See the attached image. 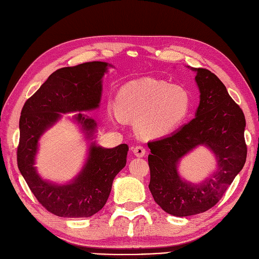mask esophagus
Segmentation results:
<instances>
[{"label":"esophagus","mask_w":259,"mask_h":259,"mask_svg":"<svg viewBox=\"0 0 259 259\" xmlns=\"http://www.w3.org/2000/svg\"><path fill=\"white\" fill-rule=\"evenodd\" d=\"M133 152H134V154L138 156V158H143V156L146 154V149L143 146H136L133 148Z\"/></svg>","instance_id":"34e87169"}]
</instances>
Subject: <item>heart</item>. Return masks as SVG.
<instances>
[{
	"mask_svg": "<svg viewBox=\"0 0 259 259\" xmlns=\"http://www.w3.org/2000/svg\"><path fill=\"white\" fill-rule=\"evenodd\" d=\"M191 97L180 86L143 79L123 85L116 103L109 105V113L117 123L137 120V131L145 137L155 138L170 134L190 113Z\"/></svg>",
	"mask_w": 259,
	"mask_h": 259,
	"instance_id": "heart-1",
	"label": "heart"
}]
</instances>
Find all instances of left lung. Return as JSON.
<instances>
[{
    "label": "left lung",
    "mask_w": 259,
    "mask_h": 259,
    "mask_svg": "<svg viewBox=\"0 0 259 259\" xmlns=\"http://www.w3.org/2000/svg\"><path fill=\"white\" fill-rule=\"evenodd\" d=\"M197 72L200 104L195 117L170 136L149 142L151 154L149 189L156 204L166 213L191 216L211 208L240 173L246 161L245 116L224 83L207 69ZM200 144L206 145L218 161L216 172L194 185L179 176L178 163Z\"/></svg>",
    "instance_id": "left-lung-1"
}]
</instances>
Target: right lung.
<instances>
[{
  "label": "right lung",
  "instance_id": "add662e5",
  "mask_svg": "<svg viewBox=\"0 0 259 259\" xmlns=\"http://www.w3.org/2000/svg\"><path fill=\"white\" fill-rule=\"evenodd\" d=\"M109 66L108 62L92 61L58 69L22 107L18 168L36 200L56 216L76 218L96 214L106 204L114 177L126 164V144L107 149L92 143L82 170L69 184L44 180L34 166L38 139L60 119L61 113L99 107L103 76ZM74 120L82 126L86 138H92L96 122L82 113L75 114Z\"/></svg>",
  "mask_w": 259,
  "mask_h": 259
}]
</instances>
